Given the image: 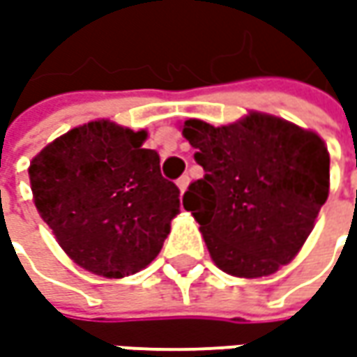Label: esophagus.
I'll list each match as a JSON object with an SVG mask.
<instances>
[{
  "mask_svg": "<svg viewBox=\"0 0 357 357\" xmlns=\"http://www.w3.org/2000/svg\"><path fill=\"white\" fill-rule=\"evenodd\" d=\"M188 183H190V178H188V174H183L178 181H176V186L181 188V192H185L186 190V186H188Z\"/></svg>",
  "mask_w": 357,
  "mask_h": 357,
  "instance_id": "34e87169",
  "label": "esophagus"
}]
</instances>
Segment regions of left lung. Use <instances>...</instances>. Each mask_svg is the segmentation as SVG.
<instances>
[{
	"instance_id": "obj_1",
	"label": "left lung",
	"mask_w": 357,
	"mask_h": 357,
	"mask_svg": "<svg viewBox=\"0 0 357 357\" xmlns=\"http://www.w3.org/2000/svg\"><path fill=\"white\" fill-rule=\"evenodd\" d=\"M183 135L204 169L183 206L200 225L214 264L238 278L270 276L288 264L330 192L322 139L254 111L222 127L188 119Z\"/></svg>"
}]
</instances>
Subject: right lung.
Instances as JSON below:
<instances>
[{
    "instance_id": "add662e5",
    "label": "right lung",
    "mask_w": 357,
    "mask_h": 357,
    "mask_svg": "<svg viewBox=\"0 0 357 357\" xmlns=\"http://www.w3.org/2000/svg\"><path fill=\"white\" fill-rule=\"evenodd\" d=\"M146 130L91 121L49 143L29 165L33 202L65 254L97 276L149 266L181 213Z\"/></svg>"
}]
</instances>
